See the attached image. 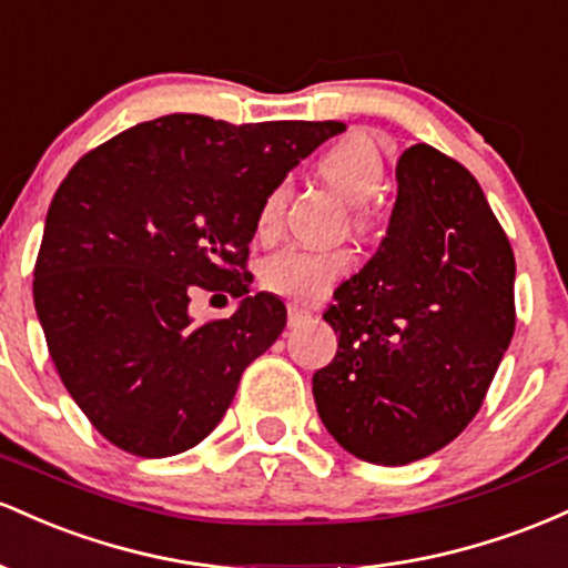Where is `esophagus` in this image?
<instances>
[{
    "label": "esophagus",
    "instance_id": "1",
    "mask_svg": "<svg viewBox=\"0 0 568 568\" xmlns=\"http://www.w3.org/2000/svg\"><path fill=\"white\" fill-rule=\"evenodd\" d=\"M286 318H290V327H301V324L311 322L314 314H311L308 308H301V305H290V314H286Z\"/></svg>",
    "mask_w": 568,
    "mask_h": 568
}]
</instances>
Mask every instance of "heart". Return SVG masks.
Returning a JSON list of instances; mask_svg holds the SVG:
<instances>
[{"mask_svg":"<svg viewBox=\"0 0 568 568\" xmlns=\"http://www.w3.org/2000/svg\"><path fill=\"white\" fill-rule=\"evenodd\" d=\"M318 174L335 184L352 203H359L354 212L356 231L373 227V209L367 206L384 190L386 161L378 142L369 133L352 131L341 136L316 161ZM286 203V184L278 182L263 195L254 216L260 239H271L282 225ZM354 257L346 250H308L290 246L276 252L263 263V286L273 295L295 305H314L327 297L333 284L352 271Z\"/></svg>","mask_w":568,"mask_h":568,"instance_id":"heart-1","label":"heart"}]
</instances>
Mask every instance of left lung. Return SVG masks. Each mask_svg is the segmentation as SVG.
Returning <instances> with one entry per match:
<instances>
[{
  "mask_svg": "<svg viewBox=\"0 0 568 568\" xmlns=\"http://www.w3.org/2000/svg\"><path fill=\"white\" fill-rule=\"evenodd\" d=\"M333 301L337 352L314 373L329 435L384 467L462 435L515 333L513 246L475 176L429 144L405 150L386 239Z\"/></svg>",
  "mask_w": 568,
  "mask_h": 568,
  "instance_id": "1",
  "label": "left lung"
}]
</instances>
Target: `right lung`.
Returning a JSON list of instances; mask_svg holds the SVG:
<instances>
[{
  "label": "right lung",
  "mask_w": 568,
  "mask_h": 568,
  "mask_svg": "<svg viewBox=\"0 0 568 568\" xmlns=\"http://www.w3.org/2000/svg\"><path fill=\"white\" fill-rule=\"evenodd\" d=\"M343 129L165 114L72 165L44 220L34 305L63 386L101 437L163 458L212 435L286 324L278 297L246 295L260 201ZM195 285L245 301L195 325Z\"/></svg>",
  "instance_id": "add662e5"
}]
</instances>
